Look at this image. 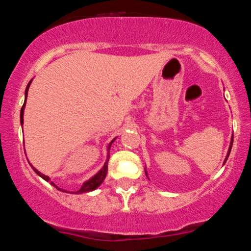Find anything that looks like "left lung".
I'll list each match as a JSON object with an SVG mask.
<instances>
[{
  "label": "left lung",
  "instance_id": "left-lung-1",
  "mask_svg": "<svg viewBox=\"0 0 251 251\" xmlns=\"http://www.w3.org/2000/svg\"><path fill=\"white\" fill-rule=\"evenodd\" d=\"M232 140H233V137H232ZM231 143H232V142H231ZM231 148H232V144H231V145H230V149H228V152H227V156H226V158H225V162H226L227 157H228V155H230V151H231ZM225 162H224V163H225Z\"/></svg>",
  "mask_w": 251,
  "mask_h": 251
}]
</instances>
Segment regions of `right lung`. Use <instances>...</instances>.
Here are the masks:
<instances>
[{
  "label": "right lung",
  "instance_id": "add662e5",
  "mask_svg": "<svg viewBox=\"0 0 251 251\" xmlns=\"http://www.w3.org/2000/svg\"><path fill=\"white\" fill-rule=\"evenodd\" d=\"M31 82H32V81H31ZM31 82H29L28 85H27V88H26V99H27V92H28V88H29V84H31ZM25 104H26V100H25L24 106H23V108H21V112H20V123H21V125H23V124H24V109H25ZM113 142H114V139H113L112 142H111V144L108 145V158H109V149H111V145H112ZM108 158H107L106 163L103 164L102 169H101L100 172L98 173V174H96L95 176H93V177L90 178V180H88L87 182H84L83 186H82L81 188L78 189V191H76V192H74V193H76V194H78V193H87V192L94 191V189L98 188V187L100 186V184L103 182L104 177H106V175H107V170H108V166H107V163H108ZM31 167L33 168V170H34V172L37 173V174L40 176V177H43L45 181H50L49 176L41 174V173L38 172V170L35 169V168L33 167L32 164H31ZM51 184H52V186L56 187V188H58V187H57L56 184H54L53 182H51ZM58 189H62V188H58Z\"/></svg>",
  "mask_w": 251,
  "mask_h": 251
}]
</instances>
